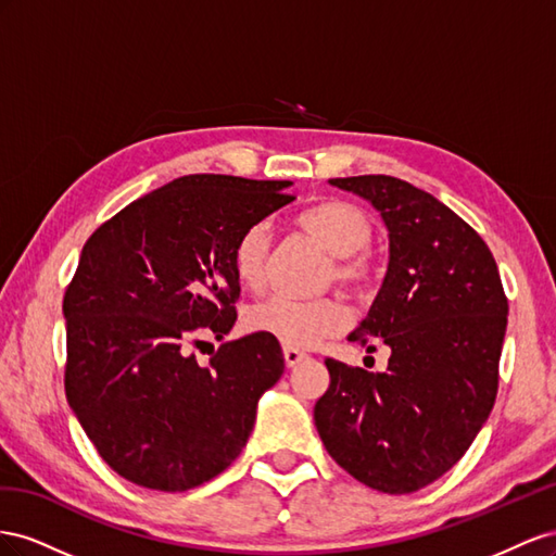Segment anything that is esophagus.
<instances>
[{"label": "esophagus", "mask_w": 556, "mask_h": 556, "mask_svg": "<svg viewBox=\"0 0 556 556\" xmlns=\"http://www.w3.org/2000/svg\"><path fill=\"white\" fill-rule=\"evenodd\" d=\"M307 358L305 352H300V349H291V346H283V361H287L289 368H295L300 366Z\"/></svg>", "instance_id": "1"}]
</instances>
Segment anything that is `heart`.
<instances>
[{
	"instance_id": "1",
	"label": "heart",
	"mask_w": 556,
	"mask_h": 556,
	"mask_svg": "<svg viewBox=\"0 0 556 556\" xmlns=\"http://www.w3.org/2000/svg\"><path fill=\"white\" fill-rule=\"evenodd\" d=\"M298 224L316 242L336 256L332 275L346 289L366 291L370 265L358 256L375 237L370 216L346 200H324L298 214ZM273 230L267 220H256L244 228L232 247V269L244 289L256 291L265 281L267 251ZM346 324V309L332 298L293 300L273 295L261 300L247 314L249 330L267 336L283 346L307 349L336 336Z\"/></svg>"
}]
</instances>
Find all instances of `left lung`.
<instances>
[{
  "mask_svg": "<svg viewBox=\"0 0 556 556\" xmlns=\"http://www.w3.org/2000/svg\"><path fill=\"white\" fill-rule=\"evenodd\" d=\"M368 200L389 232V265L349 342L391 349L384 372L326 358L314 405L324 447L352 478L412 494L472 445L498 391L507 298L494 256L462 216L387 174L328 179Z\"/></svg>",
  "mask_w": 556,
  "mask_h": 556,
  "instance_id": "1",
  "label": "left lung"
}]
</instances>
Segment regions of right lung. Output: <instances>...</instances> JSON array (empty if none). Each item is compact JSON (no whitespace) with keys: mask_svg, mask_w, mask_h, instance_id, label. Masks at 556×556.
I'll return each instance as SVG.
<instances>
[{"mask_svg":"<svg viewBox=\"0 0 556 556\" xmlns=\"http://www.w3.org/2000/svg\"><path fill=\"white\" fill-rule=\"evenodd\" d=\"M291 181L188 174L130 202L90 235L62 300L65 393L121 478L186 491L224 472L283 372L277 340L235 326L232 247L283 204ZM216 337L207 367L190 343Z\"/></svg>","mask_w":556,"mask_h":556,"instance_id":"obj_1","label":"right lung"}]
</instances>
